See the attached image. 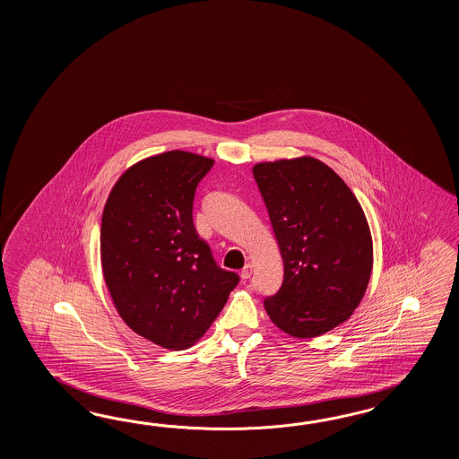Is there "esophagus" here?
<instances>
[{
	"mask_svg": "<svg viewBox=\"0 0 459 459\" xmlns=\"http://www.w3.org/2000/svg\"><path fill=\"white\" fill-rule=\"evenodd\" d=\"M251 273H253V265L251 264H244V267L241 269V279L247 281L251 277Z\"/></svg>",
	"mask_w": 459,
	"mask_h": 459,
	"instance_id": "1",
	"label": "esophagus"
}]
</instances>
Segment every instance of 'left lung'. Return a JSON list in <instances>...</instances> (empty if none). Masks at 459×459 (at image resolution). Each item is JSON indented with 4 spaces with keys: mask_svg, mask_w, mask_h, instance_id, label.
Returning <instances> with one entry per match:
<instances>
[{
    "mask_svg": "<svg viewBox=\"0 0 459 459\" xmlns=\"http://www.w3.org/2000/svg\"><path fill=\"white\" fill-rule=\"evenodd\" d=\"M253 174L283 263L282 285L264 308L290 336H320L346 322L368 289V220L350 186L318 159L263 162Z\"/></svg>",
    "mask_w": 459,
    "mask_h": 459,
    "instance_id": "1",
    "label": "left lung"
}]
</instances>
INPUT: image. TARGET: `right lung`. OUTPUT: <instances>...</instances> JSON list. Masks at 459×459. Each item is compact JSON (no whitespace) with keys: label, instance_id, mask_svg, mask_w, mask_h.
I'll return each mask as SVG.
<instances>
[{"label":"right lung","instance_id":"1","mask_svg":"<svg viewBox=\"0 0 459 459\" xmlns=\"http://www.w3.org/2000/svg\"><path fill=\"white\" fill-rule=\"evenodd\" d=\"M215 160L169 151L127 169L101 218L103 275L127 326L169 350L205 334L239 275L221 269L194 226V198Z\"/></svg>","mask_w":459,"mask_h":459}]
</instances>
